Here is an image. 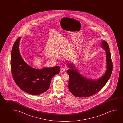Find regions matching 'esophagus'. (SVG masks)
Masks as SVG:
<instances>
[{
    "label": "esophagus",
    "mask_w": 123,
    "mask_h": 123,
    "mask_svg": "<svg viewBox=\"0 0 123 123\" xmlns=\"http://www.w3.org/2000/svg\"><path fill=\"white\" fill-rule=\"evenodd\" d=\"M61 72H65V69L64 68H61Z\"/></svg>",
    "instance_id": "esophagus-1"
}]
</instances>
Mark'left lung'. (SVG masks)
Instances as JSON below:
<instances>
[{
    "mask_svg": "<svg viewBox=\"0 0 123 123\" xmlns=\"http://www.w3.org/2000/svg\"><path fill=\"white\" fill-rule=\"evenodd\" d=\"M101 46L106 51V70L104 75L96 80H89L83 77L74 68L73 64H68L71 68L67 71L69 76L68 89L74 96L84 98L91 96L98 92L104 87L111 75L113 64L111 55L107 43L103 40Z\"/></svg>",
    "mask_w": 123,
    "mask_h": 123,
    "instance_id": "1",
    "label": "left lung"
}]
</instances>
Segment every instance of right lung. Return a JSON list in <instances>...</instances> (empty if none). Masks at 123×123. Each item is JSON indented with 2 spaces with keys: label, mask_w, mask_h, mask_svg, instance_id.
<instances>
[{
  "label": "right lung",
  "mask_w": 123,
  "mask_h": 123,
  "mask_svg": "<svg viewBox=\"0 0 123 123\" xmlns=\"http://www.w3.org/2000/svg\"><path fill=\"white\" fill-rule=\"evenodd\" d=\"M19 37L12 49L11 68L13 79L20 89L31 95H37L45 92L49 88L52 78L59 74V66L37 69L27 64L19 51Z\"/></svg>",
  "instance_id": "add662e5"
}]
</instances>
